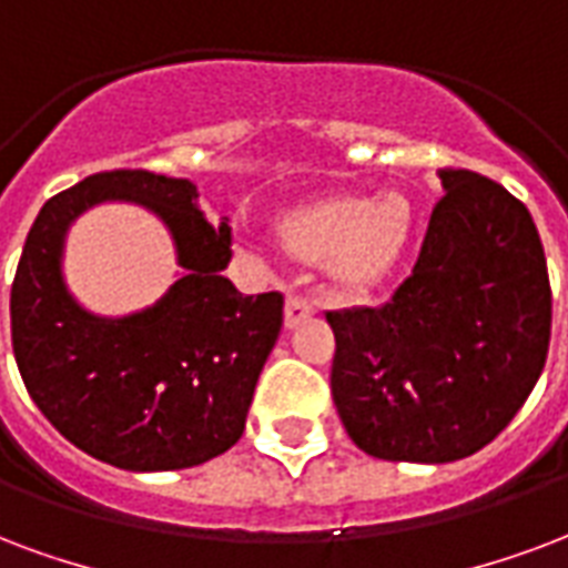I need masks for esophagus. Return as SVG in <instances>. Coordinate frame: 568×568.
<instances>
[{
  "mask_svg": "<svg viewBox=\"0 0 568 568\" xmlns=\"http://www.w3.org/2000/svg\"><path fill=\"white\" fill-rule=\"evenodd\" d=\"M314 317V305L302 296H287V308H284V326L287 329H296L300 323Z\"/></svg>",
  "mask_w": 568,
  "mask_h": 568,
  "instance_id": "34e87169",
  "label": "esophagus"
}]
</instances>
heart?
Returning a JSON list of instances; mask_svg holds the SVG:
<instances>
[{
	"mask_svg": "<svg viewBox=\"0 0 568 568\" xmlns=\"http://www.w3.org/2000/svg\"><path fill=\"white\" fill-rule=\"evenodd\" d=\"M413 233V203L400 191H338L284 212L278 236L290 254L320 263L341 293H368L389 278Z\"/></svg>",
	"mask_w": 568,
	"mask_h": 568,
	"instance_id": "b5f03b06",
	"label": "heart"
}]
</instances>
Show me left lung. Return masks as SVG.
Here are the masks:
<instances>
[{
	"label": "left lung",
	"instance_id": "1",
	"mask_svg": "<svg viewBox=\"0 0 568 568\" xmlns=\"http://www.w3.org/2000/svg\"><path fill=\"white\" fill-rule=\"evenodd\" d=\"M413 275L381 308L326 314L332 400L383 462H462L521 410L548 356L551 287L530 212L473 170H440Z\"/></svg>",
	"mask_w": 568,
	"mask_h": 568
}]
</instances>
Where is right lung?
Here are the masks:
<instances>
[{
	"instance_id": "right-lung-1",
	"label": "right lung",
	"mask_w": 568,
	"mask_h": 568,
	"mask_svg": "<svg viewBox=\"0 0 568 568\" xmlns=\"http://www.w3.org/2000/svg\"><path fill=\"white\" fill-rule=\"evenodd\" d=\"M197 185L149 170L77 182L38 212L11 287V344L26 389L77 449L119 470L197 467L242 437L284 296H242L230 227H212ZM101 202H138L169 227L180 278L143 312L101 318L67 290L70 224Z\"/></svg>"
}]
</instances>
